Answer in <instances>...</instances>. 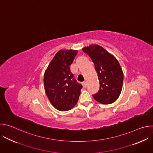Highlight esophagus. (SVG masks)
<instances>
[{
    "instance_id": "1",
    "label": "esophagus",
    "mask_w": 153,
    "mask_h": 153,
    "mask_svg": "<svg viewBox=\"0 0 153 153\" xmlns=\"http://www.w3.org/2000/svg\"><path fill=\"white\" fill-rule=\"evenodd\" d=\"M82 83V85H83V86L84 87V88H86V85H86V82H83Z\"/></svg>"
}]
</instances>
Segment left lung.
I'll list each match as a JSON object with an SVG mask.
<instances>
[{"label":"left lung","mask_w":153,"mask_h":153,"mask_svg":"<svg viewBox=\"0 0 153 153\" xmlns=\"http://www.w3.org/2000/svg\"><path fill=\"white\" fill-rule=\"evenodd\" d=\"M94 63L100 89L93 95L94 99L102 104H111L119 97L123 85V73L116 57L99 45H90L83 48Z\"/></svg>","instance_id":"1"}]
</instances>
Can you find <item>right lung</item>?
Here are the masks:
<instances>
[{"instance_id": "right-lung-1", "label": "right lung", "mask_w": 153, "mask_h": 153, "mask_svg": "<svg viewBox=\"0 0 153 153\" xmlns=\"http://www.w3.org/2000/svg\"><path fill=\"white\" fill-rule=\"evenodd\" d=\"M77 52L73 50H60L44 73L46 94L53 106L61 111L70 110L76 105L82 88L70 71V65Z\"/></svg>"}]
</instances>
